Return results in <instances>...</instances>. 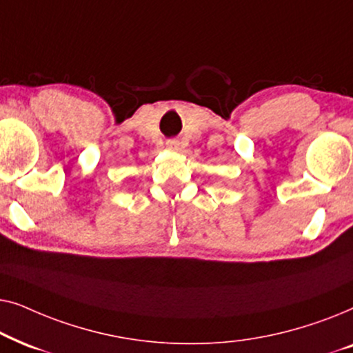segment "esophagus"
I'll return each instance as SVG.
<instances>
[{"label": "esophagus", "instance_id": "esophagus-1", "mask_svg": "<svg viewBox=\"0 0 353 353\" xmlns=\"http://www.w3.org/2000/svg\"><path fill=\"white\" fill-rule=\"evenodd\" d=\"M167 148L172 149V151H176V149L180 148V143H178L176 139H168V141H167Z\"/></svg>", "mask_w": 353, "mask_h": 353}]
</instances>
